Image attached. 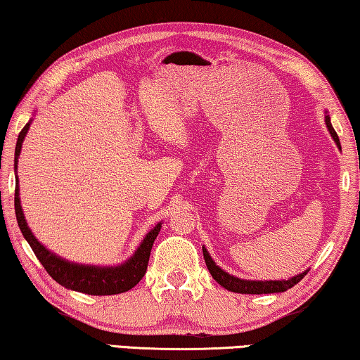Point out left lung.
<instances>
[{
  "label": "left lung",
  "mask_w": 360,
  "mask_h": 360,
  "mask_svg": "<svg viewBox=\"0 0 360 360\" xmlns=\"http://www.w3.org/2000/svg\"><path fill=\"white\" fill-rule=\"evenodd\" d=\"M325 124L328 127V131L331 134V137H333V141L336 142L338 148H341V143H340V139H338V134L335 132L333 126H331V121H330V116L328 112L325 111ZM202 250H203V259H205V264L208 271H210V275L213 276V280L217 281L218 284H221L224 289H228V291L231 292H239V294H271V292H284L288 291L289 288L296 286V284L302 280V278L307 275L309 270H304L302 273H299V275L292 276V278H288V280H268V281H257V280H243V278H238L234 275H229L228 271H224L223 268H219L217 264H214V260L212 259V255L208 254V250L205 245H202Z\"/></svg>",
  "instance_id": "1"
}]
</instances>
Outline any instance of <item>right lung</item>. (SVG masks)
Returning <instances> with one entry per match:
<instances>
[{
	"instance_id": "add662e5",
	"label": "right lung",
	"mask_w": 360,
	"mask_h": 360,
	"mask_svg": "<svg viewBox=\"0 0 360 360\" xmlns=\"http://www.w3.org/2000/svg\"><path fill=\"white\" fill-rule=\"evenodd\" d=\"M32 120L27 122L22 131H20L18 137V143H15L14 152V173H15V194H14V208H15V218H18V224L20 228V233L25 238L27 243L34 250L37 259L40 264L45 266L53 280L60 283L61 286L71 291L90 294V296H111V294H121L132 289L136 284L142 280L147 271L150 252H152V245L157 239V236L162 229V223L155 224V228L150 229L146 234V238L136 252L129 257L126 262L115 266H100V265H85V264H76V262H69L63 257L56 255L55 252L46 249L39 239L35 238L32 229L27 224V219L24 217L22 205H20L19 198V178H18V162L20 148H22V142L29 132Z\"/></svg>"
}]
</instances>
